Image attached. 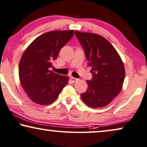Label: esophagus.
<instances>
[{
	"mask_svg": "<svg viewBox=\"0 0 147 147\" xmlns=\"http://www.w3.org/2000/svg\"><path fill=\"white\" fill-rule=\"evenodd\" d=\"M70 79H71V80L73 82H77L78 81V78H74V77H73V76H71V77H70Z\"/></svg>",
	"mask_w": 147,
	"mask_h": 147,
	"instance_id": "obj_1",
	"label": "esophagus"
}]
</instances>
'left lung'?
Listing matches in <instances>:
<instances>
[{
    "label": "left lung",
    "instance_id": "obj_1",
    "mask_svg": "<svg viewBox=\"0 0 147 147\" xmlns=\"http://www.w3.org/2000/svg\"><path fill=\"white\" fill-rule=\"evenodd\" d=\"M84 49L92 78L86 80L88 89L81 94L83 102L91 108L108 105L121 92L125 77L124 64L113 45L100 35L75 30Z\"/></svg>",
    "mask_w": 147,
    "mask_h": 147
}]
</instances>
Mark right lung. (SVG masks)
Wrapping results in <instances>:
<instances>
[{
  "instance_id": "right-lung-1",
  "label": "right lung",
  "mask_w": 147,
  "mask_h": 147,
  "mask_svg": "<svg viewBox=\"0 0 147 147\" xmlns=\"http://www.w3.org/2000/svg\"><path fill=\"white\" fill-rule=\"evenodd\" d=\"M74 30H55L35 39L22 55L19 63L20 83L34 103L47 105L58 98L69 77L51 71L52 62L71 40Z\"/></svg>"
}]
</instances>
